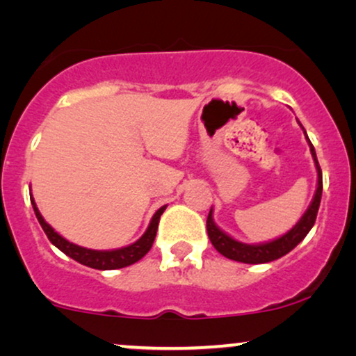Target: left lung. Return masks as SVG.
I'll list each match as a JSON object with an SVG mask.
<instances>
[{"mask_svg": "<svg viewBox=\"0 0 356 356\" xmlns=\"http://www.w3.org/2000/svg\"><path fill=\"white\" fill-rule=\"evenodd\" d=\"M305 136H307V131H305ZM308 145H310V152H312L313 160H315L316 173H318V185H316L315 196H313L310 207H308V210L305 211V215L300 218L298 223H296L290 232L285 233V235L277 238V240L268 241V243L248 245V243H241V241L235 240V238L227 235L223 229L216 227L215 221H213V210H210L207 218V232H208V236H210L211 245L216 248V252H220L223 257L229 258V260L250 263V265H258V263H268L285 257L286 253H290L291 250H293L295 246L308 235V232H310L313 225H315L316 213H318L320 202H321V191H323V178H321V168L318 165V160H316L315 148H313L310 140H308Z\"/></svg>", "mask_w": 356, "mask_h": 356, "instance_id": "8db88e82", "label": "left lung"}]
</instances>
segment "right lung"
Here are the masks:
<instances>
[{
  "label": "right lung",
  "mask_w": 356,
  "mask_h": 356,
  "mask_svg": "<svg viewBox=\"0 0 356 356\" xmlns=\"http://www.w3.org/2000/svg\"><path fill=\"white\" fill-rule=\"evenodd\" d=\"M31 204L33 210H35V215L38 221H40L41 228L44 229L46 236L51 243L56 246L58 250H61L63 253L68 254L70 258H73L74 261L81 263V265L90 266V268L95 270H116V268H124V266L133 265L138 260L145 257L146 253L149 252V248L153 246L154 236H156V229H158V223H160V216L163 215V211L166 210V207H161L160 210L153 215L152 221H149V227L146 228V232L143 233V236L140 240H136L135 243L124 246V248H118V250H90V248H83V246H78L74 243H70L68 240H65L61 235H58L54 229L46 223L43 216H41L40 210L36 208L35 200L31 196Z\"/></svg>",
  "instance_id": "right-lung-1"
}]
</instances>
